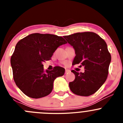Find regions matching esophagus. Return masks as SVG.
<instances>
[{
	"mask_svg": "<svg viewBox=\"0 0 123 123\" xmlns=\"http://www.w3.org/2000/svg\"><path fill=\"white\" fill-rule=\"evenodd\" d=\"M70 71L69 70V69H65V74H66V73H69V72Z\"/></svg>",
	"mask_w": 123,
	"mask_h": 123,
	"instance_id": "1",
	"label": "esophagus"
}]
</instances>
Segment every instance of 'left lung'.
I'll return each instance as SVG.
<instances>
[{
  "label": "left lung",
  "instance_id": "1",
  "mask_svg": "<svg viewBox=\"0 0 123 123\" xmlns=\"http://www.w3.org/2000/svg\"><path fill=\"white\" fill-rule=\"evenodd\" d=\"M64 37L75 49L73 65L80 64L85 69L84 73L71 71L75 79L69 83L71 90L79 96L93 95L105 82L108 74L111 56L106 42L93 32L77 33Z\"/></svg>",
  "mask_w": 123,
  "mask_h": 123
}]
</instances>
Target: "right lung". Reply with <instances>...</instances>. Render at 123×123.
I'll return each instance as SVG.
<instances>
[{"label": "right lung", "instance_id": "obj_1", "mask_svg": "<svg viewBox=\"0 0 123 123\" xmlns=\"http://www.w3.org/2000/svg\"><path fill=\"white\" fill-rule=\"evenodd\" d=\"M67 43L62 37L40 33L30 34L17 43L11 64L15 83L25 95L38 99L51 93L54 80L64 75L65 69L57 66L44 71L43 63Z\"/></svg>", "mask_w": 123, "mask_h": 123}]
</instances>
